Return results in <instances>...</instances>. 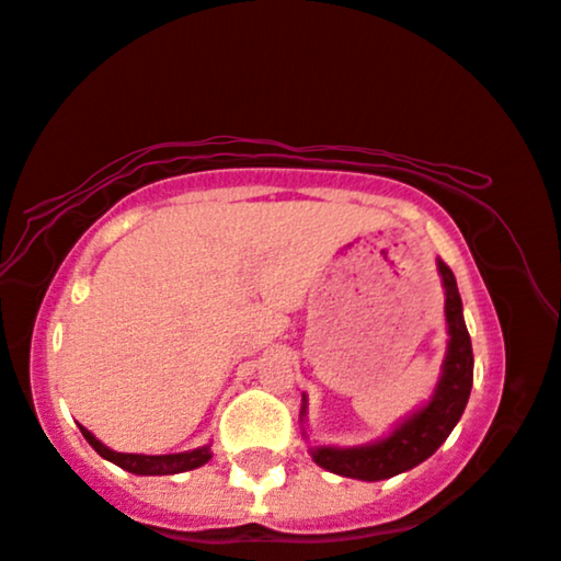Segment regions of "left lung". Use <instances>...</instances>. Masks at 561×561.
<instances>
[{"label": "left lung", "mask_w": 561, "mask_h": 561, "mask_svg": "<svg viewBox=\"0 0 561 561\" xmlns=\"http://www.w3.org/2000/svg\"><path fill=\"white\" fill-rule=\"evenodd\" d=\"M442 284H445V314L449 328V348L445 358V374H442L435 399L422 412L401 424L391 437L376 445L335 449L314 447L312 460L335 476L356 480H386L399 472L412 470L437 453V447L449 437L455 424L460 422L465 404L472 389V345L468 328L462 320V302L457 291L455 274L449 266L437 262Z\"/></svg>", "instance_id": "8db88e82"}]
</instances>
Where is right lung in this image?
<instances>
[{"instance_id":"obj_1","label":"right lung","mask_w":561,"mask_h":561,"mask_svg":"<svg viewBox=\"0 0 561 561\" xmlns=\"http://www.w3.org/2000/svg\"><path fill=\"white\" fill-rule=\"evenodd\" d=\"M83 437L89 439V445L96 449L101 457L112 460L119 468L134 472V476H175V472H185L193 468H201L210 460V449L201 447L193 449V453H180V455H126V453H114L106 445L91 435L89 430L81 427Z\"/></svg>"}]
</instances>
